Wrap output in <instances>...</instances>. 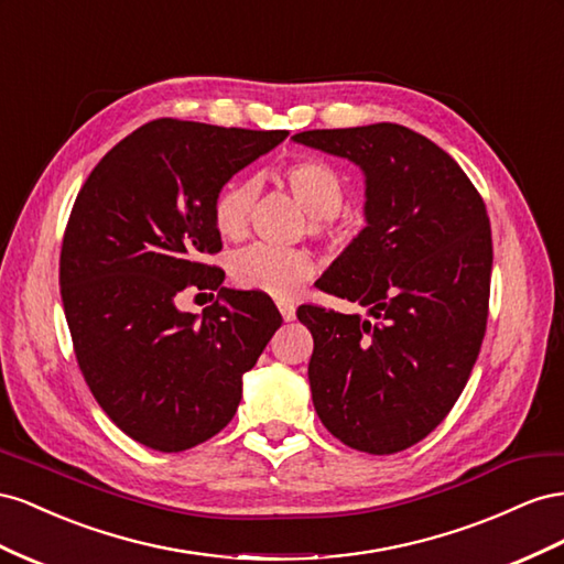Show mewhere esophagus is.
I'll return each instance as SVG.
<instances>
[{
  "mask_svg": "<svg viewBox=\"0 0 564 564\" xmlns=\"http://www.w3.org/2000/svg\"><path fill=\"white\" fill-rule=\"evenodd\" d=\"M279 312H281L283 321H293V318H295V304H291V302H279Z\"/></svg>",
  "mask_w": 564,
  "mask_h": 564,
  "instance_id": "34e87169",
  "label": "esophagus"
}]
</instances>
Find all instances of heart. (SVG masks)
I'll return each mask as SVG.
<instances>
[{"mask_svg": "<svg viewBox=\"0 0 564 564\" xmlns=\"http://www.w3.org/2000/svg\"><path fill=\"white\" fill-rule=\"evenodd\" d=\"M285 186L312 215L310 231L314 236L333 234V217L345 203V182L330 163L314 155L295 158L281 170ZM254 203V184L234 180L227 182L213 200L215 227L224 238H243L248 231L250 210ZM314 257L295 248L252 246L236 254L234 281L248 291L271 297H293L304 281L312 279Z\"/></svg>", "mask_w": 564, "mask_h": 564, "instance_id": "b5f03b06", "label": "heart"}]
</instances>
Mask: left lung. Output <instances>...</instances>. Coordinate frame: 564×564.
I'll return each mask as SVG.
<instances>
[{"mask_svg": "<svg viewBox=\"0 0 564 564\" xmlns=\"http://www.w3.org/2000/svg\"><path fill=\"white\" fill-rule=\"evenodd\" d=\"M293 141L347 158L366 176V227L316 285L371 318L297 310L314 337V409L357 452H404L454 409L487 330L485 200L452 155L409 127L312 130Z\"/></svg>", "mask_w": 564, "mask_h": 564, "instance_id": "1", "label": "left lung"}]
</instances>
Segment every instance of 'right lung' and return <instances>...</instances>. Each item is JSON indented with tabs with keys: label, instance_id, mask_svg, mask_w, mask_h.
Wrapping results in <instances>:
<instances>
[{
	"label": "right lung",
	"instance_id": "right-lung-1",
	"mask_svg": "<svg viewBox=\"0 0 564 564\" xmlns=\"http://www.w3.org/2000/svg\"><path fill=\"white\" fill-rule=\"evenodd\" d=\"M285 137L160 118L112 147L77 193L58 273L75 357L110 421L155 452L227 427L243 373L281 326L264 293L224 288L200 254L221 250L217 191ZM191 284L218 291L200 317L175 310Z\"/></svg>",
	"mask_w": 564,
	"mask_h": 564
}]
</instances>
